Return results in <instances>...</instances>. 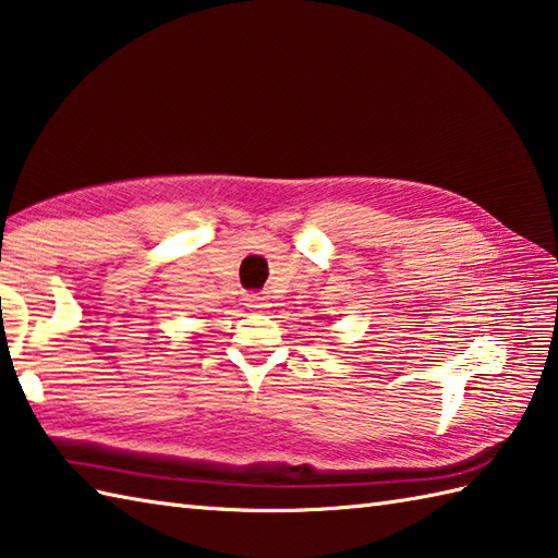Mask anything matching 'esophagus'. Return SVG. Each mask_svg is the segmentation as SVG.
<instances>
[{
	"instance_id": "34e87169",
	"label": "esophagus",
	"mask_w": 558,
	"mask_h": 558,
	"mask_svg": "<svg viewBox=\"0 0 558 558\" xmlns=\"http://www.w3.org/2000/svg\"><path fill=\"white\" fill-rule=\"evenodd\" d=\"M245 305H247L250 311H265L269 303H267L265 295H259V293H250L247 299H245Z\"/></svg>"
}]
</instances>
